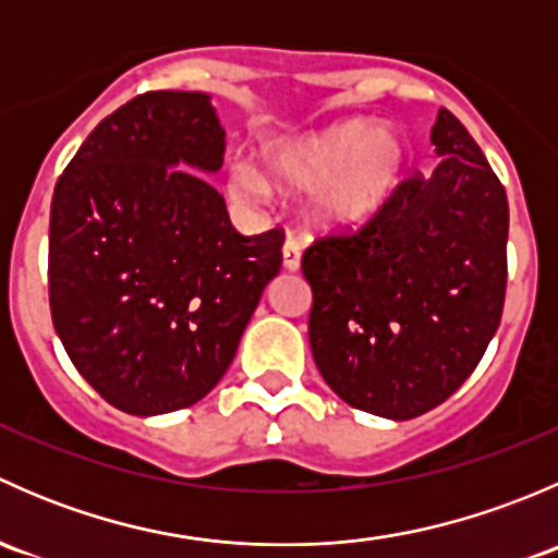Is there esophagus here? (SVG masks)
<instances>
[{"mask_svg": "<svg viewBox=\"0 0 558 558\" xmlns=\"http://www.w3.org/2000/svg\"><path fill=\"white\" fill-rule=\"evenodd\" d=\"M283 269H289V272H294V269H300V262H302V245L296 243V240H286L283 243Z\"/></svg>", "mask_w": 558, "mask_h": 558, "instance_id": "obj_1", "label": "esophagus"}]
</instances>
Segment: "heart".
<instances>
[{"label":"heart","instance_id":"1","mask_svg":"<svg viewBox=\"0 0 558 558\" xmlns=\"http://www.w3.org/2000/svg\"><path fill=\"white\" fill-rule=\"evenodd\" d=\"M408 140L373 121H342L302 137L272 140L262 148L269 183L300 194L311 191L307 210L326 229H345L373 218L393 196L408 170ZM229 191L243 202L267 194L262 172L234 165Z\"/></svg>","mask_w":558,"mask_h":558}]
</instances>
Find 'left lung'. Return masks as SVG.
<instances>
[{
    "instance_id": "8db88e82",
    "label": "left lung",
    "mask_w": 558,
    "mask_h": 558,
    "mask_svg": "<svg viewBox=\"0 0 558 558\" xmlns=\"http://www.w3.org/2000/svg\"><path fill=\"white\" fill-rule=\"evenodd\" d=\"M440 159L356 234L302 256L315 367L351 408L408 421L464 384L497 335L508 283V196L459 118L432 126Z\"/></svg>"
}]
</instances>
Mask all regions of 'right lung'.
<instances>
[{
	"mask_svg": "<svg viewBox=\"0 0 558 558\" xmlns=\"http://www.w3.org/2000/svg\"><path fill=\"white\" fill-rule=\"evenodd\" d=\"M210 94L150 92L86 137L50 202L48 291L77 373L132 415L216 388L262 291L278 229L245 238L207 183L223 165Z\"/></svg>",
	"mask_w": 558,
	"mask_h": 558,
	"instance_id": "obj_1",
	"label": "right lung"
}]
</instances>
